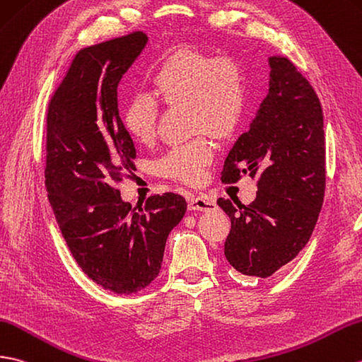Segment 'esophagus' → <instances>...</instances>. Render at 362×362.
I'll use <instances>...</instances> for the list:
<instances>
[{"instance_id": "1", "label": "esophagus", "mask_w": 362, "mask_h": 362, "mask_svg": "<svg viewBox=\"0 0 362 362\" xmlns=\"http://www.w3.org/2000/svg\"><path fill=\"white\" fill-rule=\"evenodd\" d=\"M188 208L191 211H213V209H216V202L208 197L192 196L189 197Z\"/></svg>"}]
</instances>
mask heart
<instances>
[{
    "mask_svg": "<svg viewBox=\"0 0 362 362\" xmlns=\"http://www.w3.org/2000/svg\"><path fill=\"white\" fill-rule=\"evenodd\" d=\"M151 94L168 106H188L192 132H208L217 140L231 137L247 106V85L242 66L230 57L209 55L196 47L174 50L149 75ZM123 126L132 140L148 145L156 136L157 105L139 95L123 109ZM214 148L206 137H197L173 148L158 171L166 177L199 183L211 163Z\"/></svg>",
    "mask_w": 362,
    "mask_h": 362,
    "instance_id": "heart-1",
    "label": "heart"
}]
</instances>
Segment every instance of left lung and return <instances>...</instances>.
I'll use <instances>...</instances> for the list:
<instances>
[{
  "instance_id": "1",
  "label": "left lung",
  "mask_w": 362,
  "mask_h": 362,
  "mask_svg": "<svg viewBox=\"0 0 362 362\" xmlns=\"http://www.w3.org/2000/svg\"><path fill=\"white\" fill-rule=\"evenodd\" d=\"M270 81L247 132L226 156L222 182L257 175L248 206L219 199L231 231L225 257L245 276L270 277L307 245L325 189L324 115L315 89L285 57H270Z\"/></svg>"
}]
</instances>
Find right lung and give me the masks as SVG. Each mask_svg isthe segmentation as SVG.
<instances>
[{"instance_id":"right-lung-1","label":"right lung","mask_w":362,"mask_h":362,"mask_svg":"<svg viewBox=\"0 0 362 362\" xmlns=\"http://www.w3.org/2000/svg\"><path fill=\"white\" fill-rule=\"evenodd\" d=\"M148 43L143 32L81 49L49 103L46 188L74 259L95 284L131 295L160 273L166 239L187 211L174 192L132 209L117 185L136 148L117 88Z\"/></svg>"}]
</instances>
